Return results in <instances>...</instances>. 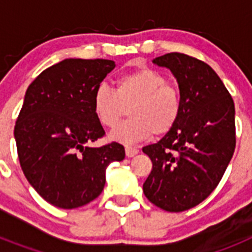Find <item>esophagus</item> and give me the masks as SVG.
<instances>
[{
	"instance_id": "1",
	"label": "esophagus",
	"mask_w": 252,
	"mask_h": 252,
	"mask_svg": "<svg viewBox=\"0 0 252 252\" xmlns=\"http://www.w3.org/2000/svg\"><path fill=\"white\" fill-rule=\"evenodd\" d=\"M125 153H126V157L127 158H132L139 154V149L132 148V146H126V148H125Z\"/></svg>"
}]
</instances>
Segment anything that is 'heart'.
<instances>
[{
  "mask_svg": "<svg viewBox=\"0 0 252 252\" xmlns=\"http://www.w3.org/2000/svg\"><path fill=\"white\" fill-rule=\"evenodd\" d=\"M131 119L119 125L110 139L133 144L174 127L182 112V97L161 73L142 68L116 81L115 91L101 86L93 95V110L106 127H115L126 113Z\"/></svg>",
  "mask_w": 252,
  "mask_h": 252,
  "instance_id": "1",
  "label": "heart"
}]
</instances>
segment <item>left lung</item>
I'll return each mask as SVG.
<instances>
[{
    "instance_id": "1",
    "label": "left lung",
    "mask_w": 252,
    "mask_h": 252,
    "mask_svg": "<svg viewBox=\"0 0 252 252\" xmlns=\"http://www.w3.org/2000/svg\"><path fill=\"white\" fill-rule=\"evenodd\" d=\"M153 63L177 79L182 112L161 140L142 148L153 161L142 189L159 208L182 212L215 190L232 159L235 104L217 73L201 60L169 53Z\"/></svg>"
}]
</instances>
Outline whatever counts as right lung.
I'll return each mask as SVG.
<instances>
[{"label": "right lung", "instance_id": "1", "mask_svg": "<svg viewBox=\"0 0 252 252\" xmlns=\"http://www.w3.org/2000/svg\"><path fill=\"white\" fill-rule=\"evenodd\" d=\"M115 66L107 59H64L26 91L13 131L20 165L53 206L72 209L92 202L103 190L107 166L125 159L117 142L88 145L104 135L93 95Z\"/></svg>", "mask_w": 252, "mask_h": 252}]
</instances>
